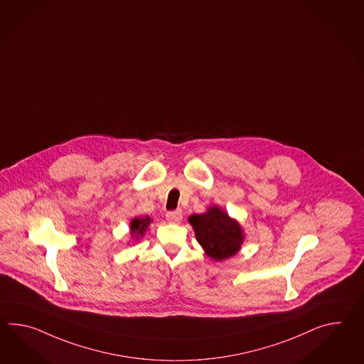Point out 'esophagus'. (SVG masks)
<instances>
[{
  "mask_svg": "<svg viewBox=\"0 0 364 364\" xmlns=\"http://www.w3.org/2000/svg\"><path fill=\"white\" fill-rule=\"evenodd\" d=\"M166 218L169 223H180L183 220V213L181 210H175V212H168L166 214Z\"/></svg>",
  "mask_w": 364,
  "mask_h": 364,
  "instance_id": "34e87169",
  "label": "esophagus"
}]
</instances>
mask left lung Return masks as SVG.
I'll list each match as a JSON object with an SVG mask.
<instances>
[{
    "mask_svg": "<svg viewBox=\"0 0 364 364\" xmlns=\"http://www.w3.org/2000/svg\"><path fill=\"white\" fill-rule=\"evenodd\" d=\"M188 222L205 254L215 262L237 255L245 242L242 225L217 205L209 206L204 213L189 215Z\"/></svg>",
    "mask_w": 364,
    "mask_h": 364,
    "instance_id": "8db88e82",
    "label": "left lung"
}]
</instances>
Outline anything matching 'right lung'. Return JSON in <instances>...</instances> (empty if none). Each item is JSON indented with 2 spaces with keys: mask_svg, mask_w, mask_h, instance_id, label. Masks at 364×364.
Instances as JSON below:
<instances>
[{
  "mask_svg": "<svg viewBox=\"0 0 364 364\" xmlns=\"http://www.w3.org/2000/svg\"><path fill=\"white\" fill-rule=\"evenodd\" d=\"M152 222V218L149 215H138L130 221V237L133 242H138L144 237V234L149 230V226Z\"/></svg>",
  "mask_w": 364,
  "mask_h": 364,
  "instance_id": "right-lung-1",
  "label": "right lung"
}]
</instances>
